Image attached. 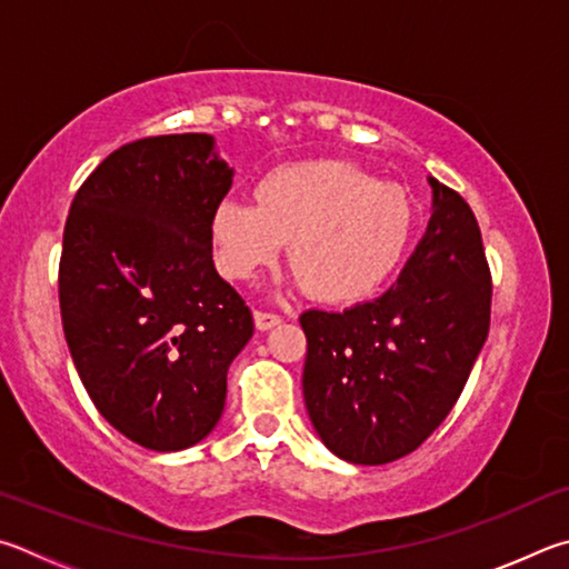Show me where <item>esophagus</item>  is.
<instances>
[{
  "instance_id": "1",
  "label": "esophagus",
  "mask_w": 569,
  "mask_h": 569,
  "mask_svg": "<svg viewBox=\"0 0 569 569\" xmlns=\"http://www.w3.org/2000/svg\"><path fill=\"white\" fill-rule=\"evenodd\" d=\"M279 322H282V317H279V315H272V312H254L257 330H272V327H277Z\"/></svg>"
}]
</instances>
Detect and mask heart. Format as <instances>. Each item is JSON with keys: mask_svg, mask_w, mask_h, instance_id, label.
I'll return each instance as SVG.
<instances>
[{"mask_svg": "<svg viewBox=\"0 0 569 569\" xmlns=\"http://www.w3.org/2000/svg\"><path fill=\"white\" fill-rule=\"evenodd\" d=\"M254 199L222 197L209 212L217 269L227 279L254 277L287 239L295 282L325 305L370 300L400 267L417 222L402 187L342 159L269 169Z\"/></svg>", "mask_w": 569, "mask_h": 569, "instance_id": "1", "label": "heart"}]
</instances>
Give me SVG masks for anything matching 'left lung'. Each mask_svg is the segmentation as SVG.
I'll return each instance as SVG.
<instances>
[{
	"label": "left lung",
	"mask_w": 569,
	"mask_h": 569,
	"mask_svg": "<svg viewBox=\"0 0 569 569\" xmlns=\"http://www.w3.org/2000/svg\"><path fill=\"white\" fill-rule=\"evenodd\" d=\"M427 182L432 219L390 290L300 317L307 415L327 450L352 465L415 452L450 415L490 332L480 227L455 189Z\"/></svg>",
	"instance_id": "8db88e82"
}]
</instances>
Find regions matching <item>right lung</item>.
Masks as SVG:
<instances>
[{
	"label": "right lung",
	"instance_id": "1",
	"mask_svg": "<svg viewBox=\"0 0 569 569\" xmlns=\"http://www.w3.org/2000/svg\"><path fill=\"white\" fill-rule=\"evenodd\" d=\"M232 177L214 137H147L109 154L69 207V352L99 415L147 450H187L214 430L229 365L254 332L209 242V212Z\"/></svg>",
	"mask_w": 569,
	"mask_h": 569
}]
</instances>
